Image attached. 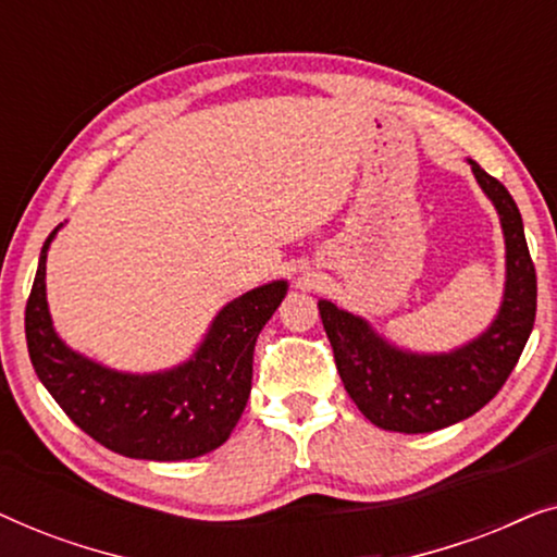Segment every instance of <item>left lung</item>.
<instances>
[{"mask_svg":"<svg viewBox=\"0 0 557 557\" xmlns=\"http://www.w3.org/2000/svg\"><path fill=\"white\" fill-rule=\"evenodd\" d=\"M471 170L499 210L507 240L505 301L482 337L451 355H410L380 339L362 319L319 301L345 391L377 429L429 433L474 416L507 383L535 324L537 276L520 210L499 180L476 162Z\"/></svg>","mask_w":557,"mask_h":557,"instance_id":"1","label":"left lung"}]
</instances>
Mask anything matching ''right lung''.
<instances>
[{"label":"right lung","instance_id":"add662e5","mask_svg":"<svg viewBox=\"0 0 557 557\" xmlns=\"http://www.w3.org/2000/svg\"><path fill=\"white\" fill-rule=\"evenodd\" d=\"M45 240L25 307L29 360L65 416L128 459L182 461L223 446L250 395L253 349L286 296L284 281L238 296L212 322L195 360L159 375H121L67 349L45 301Z\"/></svg>","mask_w":557,"mask_h":557}]
</instances>
